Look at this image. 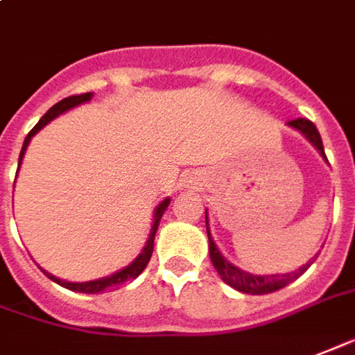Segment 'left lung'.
<instances>
[{
    "instance_id": "8db88e82",
    "label": "left lung",
    "mask_w": 355,
    "mask_h": 355,
    "mask_svg": "<svg viewBox=\"0 0 355 355\" xmlns=\"http://www.w3.org/2000/svg\"><path fill=\"white\" fill-rule=\"evenodd\" d=\"M287 126H291L295 130H299L309 139L310 144L318 149V153L322 155L323 159L327 160L325 157V151H323V144H322V136L320 132L314 126V123H310L309 119H295V121H289ZM206 232H208V240H209V259L216 266L217 274L221 276V280L227 284V286L234 287L236 291H242V293L248 295H265V293H272V291H278L282 287L289 286L291 282H295L301 274L306 272V268L312 265V259L306 265H302L299 270L295 272H286V274H252L248 270H242L238 268L236 265H232L231 261L225 259V255L219 252V248L214 242L211 238V232H209V223H208V209H206Z\"/></svg>"
}]
</instances>
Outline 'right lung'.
I'll return each instance as SVG.
<instances>
[{"mask_svg": "<svg viewBox=\"0 0 355 355\" xmlns=\"http://www.w3.org/2000/svg\"><path fill=\"white\" fill-rule=\"evenodd\" d=\"M92 92H87V94H79V96H69V98H64L62 102L54 103L51 110L46 111L45 115L40 119V123L33 126L30 134L26 136L24 139V146H22V151H20V157H18V170H20V164H22V159H24V153L30 146V141L32 138L41 130V128H45L46 124L51 123L53 119H56L62 113H66V111L73 110L77 105H81V103H87L92 100ZM17 170V174H18ZM168 204H170V196H166L162 202L155 208L153 211V225H151V232H149V238H147L146 245H144V250L139 253L136 259L132 261L130 265H126L124 268L117 270V272L110 274V276H103V278H98V280H89V282H68V280H62L58 276H54V274L43 272L51 278L53 282H56L58 286L66 287L69 291H77V293H103V291H113V289H119V287L126 286V284H130L132 280H136L139 274L146 270L147 263L151 259L153 255V245H155V234L159 231V223H160V217L164 216V211H166Z\"/></svg>", "mask_w": 355, "mask_h": 355, "instance_id": "right-lung-1", "label": "right lung"}]
</instances>
